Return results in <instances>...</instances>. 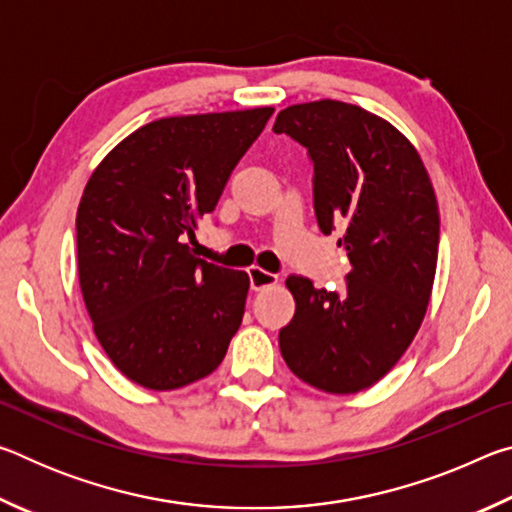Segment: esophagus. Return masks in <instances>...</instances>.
<instances>
[{"label": "esophagus", "mask_w": 512, "mask_h": 512, "mask_svg": "<svg viewBox=\"0 0 512 512\" xmlns=\"http://www.w3.org/2000/svg\"><path fill=\"white\" fill-rule=\"evenodd\" d=\"M248 277H250V289H253V291H262V289H268V287H275V284H277V275L268 273L259 266H250Z\"/></svg>", "instance_id": "34e87169"}]
</instances>
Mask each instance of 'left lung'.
<instances>
[{
  "mask_svg": "<svg viewBox=\"0 0 512 512\" xmlns=\"http://www.w3.org/2000/svg\"><path fill=\"white\" fill-rule=\"evenodd\" d=\"M273 131L307 146L318 225L325 235L343 225L339 246L352 266L339 293L287 277L296 314L280 329L282 357L318 391H366L402 359L427 314L440 237L431 178L409 137L352 103H296Z\"/></svg>",
  "mask_w": 512,
  "mask_h": 512,
  "instance_id": "8db88e82",
  "label": "left lung"
}]
</instances>
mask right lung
I'll return each mask as SVG.
<instances>
[{
	"label": "right lung",
	"mask_w": 512,
	"mask_h": 512,
	"mask_svg": "<svg viewBox=\"0 0 512 512\" xmlns=\"http://www.w3.org/2000/svg\"><path fill=\"white\" fill-rule=\"evenodd\" d=\"M271 106L164 117L124 137L83 189L76 259L85 309L115 368L173 391L219 368L244 318V271L198 259L210 214Z\"/></svg>",
	"instance_id": "right-lung-1"
}]
</instances>
